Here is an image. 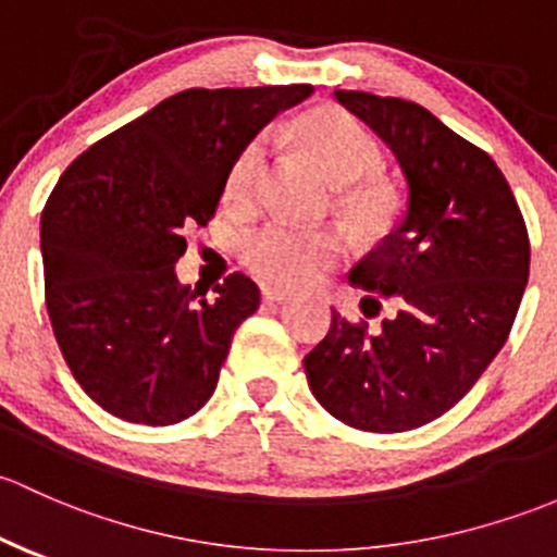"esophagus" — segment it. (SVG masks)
Here are the masks:
<instances>
[{
    "label": "esophagus",
    "instance_id": "34e87169",
    "mask_svg": "<svg viewBox=\"0 0 557 557\" xmlns=\"http://www.w3.org/2000/svg\"><path fill=\"white\" fill-rule=\"evenodd\" d=\"M262 297H265L268 302H284V300H289L292 292L281 289V286H262Z\"/></svg>",
    "mask_w": 557,
    "mask_h": 557
}]
</instances>
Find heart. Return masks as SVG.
<instances>
[{
  "mask_svg": "<svg viewBox=\"0 0 557 557\" xmlns=\"http://www.w3.org/2000/svg\"><path fill=\"white\" fill-rule=\"evenodd\" d=\"M297 139L308 158L335 185H343L341 209L364 231H375L392 211V193L370 176L381 165V145L354 114L341 107H319L297 123ZM268 136L244 145L225 176V195L238 209H249L260 193ZM343 255V240L332 231H311L271 222L240 240V257L262 281L297 286L313 281Z\"/></svg>",
  "mask_w": 557,
  "mask_h": 557,
  "instance_id": "1",
  "label": "heart"
}]
</instances>
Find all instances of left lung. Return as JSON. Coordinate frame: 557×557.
Here are the masks:
<instances>
[{
	"label": "left lung",
	"instance_id": "8db88e82",
	"mask_svg": "<svg viewBox=\"0 0 557 557\" xmlns=\"http://www.w3.org/2000/svg\"><path fill=\"white\" fill-rule=\"evenodd\" d=\"M397 158L407 203L397 231L351 271L362 313L332 311L302 359L313 397L362 432H407L448 412L507 343L529 281L523 214L491 154L429 109L392 96L335 90Z\"/></svg>",
	"mask_w": 557,
	"mask_h": 557
}]
</instances>
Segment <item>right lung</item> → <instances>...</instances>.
<instances>
[{
    "label": "right lung",
    "mask_w": 557,
    "mask_h": 557,
    "mask_svg": "<svg viewBox=\"0 0 557 557\" xmlns=\"http://www.w3.org/2000/svg\"><path fill=\"white\" fill-rule=\"evenodd\" d=\"M313 85L190 88L96 141L64 171L39 225L45 302L74 381L112 416L171 426L209 403L260 289L231 273L182 286L185 233L220 206L233 158Z\"/></svg>",
    "instance_id": "obj_1"
}]
</instances>
